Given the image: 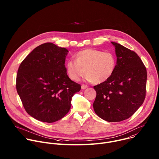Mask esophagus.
<instances>
[{
    "instance_id": "obj_1",
    "label": "esophagus",
    "mask_w": 159,
    "mask_h": 159,
    "mask_svg": "<svg viewBox=\"0 0 159 159\" xmlns=\"http://www.w3.org/2000/svg\"><path fill=\"white\" fill-rule=\"evenodd\" d=\"M87 87H88V85H85V84H83V85H82V86H81L82 89H87Z\"/></svg>"
}]
</instances>
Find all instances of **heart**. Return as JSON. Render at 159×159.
I'll use <instances>...</instances> for the list:
<instances>
[{"mask_svg": "<svg viewBox=\"0 0 159 159\" xmlns=\"http://www.w3.org/2000/svg\"><path fill=\"white\" fill-rule=\"evenodd\" d=\"M75 61L68 60L66 69L68 75L78 81L86 74V79L93 83L105 82L114 74L116 58L112 52H104L96 49H85L75 55Z\"/></svg>", "mask_w": 159, "mask_h": 159, "instance_id": "1", "label": "heart"}]
</instances>
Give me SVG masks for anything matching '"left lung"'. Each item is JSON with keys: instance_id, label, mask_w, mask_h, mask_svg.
<instances>
[{"instance_id": "1", "label": "left lung", "mask_w": 159, "mask_h": 159, "mask_svg": "<svg viewBox=\"0 0 159 159\" xmlns=\"http://www.w3.org/2000/svg\"><path fill=\"white\" fill-rule=\"evenodd\" d=\"M117 57L112 76L94 85L96 114L109 122H119L131 117L142 105L146 96V67L134 52L111 42Z\"/></svg>"}]
</instances>
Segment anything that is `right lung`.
<instances>
[{
	"instance_id": "add662e5",
	"label": "right lung",
	"mask_w": 159,
	"mask_h": 159,
	"mask_svg": "<svg viewBox=\"0 0 159 159\" xmlns=\"http://www.w3.org/2000/svg\"><path fill=\"white\" fill-rule=\"evenodd\" d=\"M69 52L52 43L35 48L21 62L16 89L28 114L40 121L53 123L69 112L80 84L67 75L65 65Z\"/></svg>"
}]
</instances>
